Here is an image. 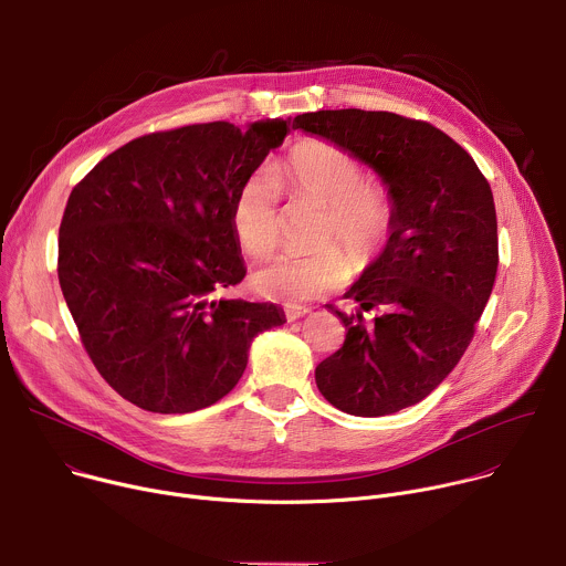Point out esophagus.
Here are the masks:
<instances>
[{
    "label": "esophagus",
    "mask_w": 566,
    "mask_h": 566,
    "mask_svg": "<svg viewBox=\"0 0 566 566\" xmlns=\"http://www.w3.org/2000/svg\"><path fill=\"white\" fill-rule=\"evenodd\" d=\"M284 313H286V319H289V322H293V319L304 317V315L308 313V308H306V306H291V304H289V306L284 308Z\"/></svg>",
    "instance_id": "obj_1"
}]
</instances>
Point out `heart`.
Here are the masks:
<instances>
[{
	"instance_id": "heart-1",
	"label": "heart",
	"mask_w": 566,
	"mask_h": 566,
	"mask_svg": "<svg viewBox=\"0 0 566 566\" xmlns=\"http://www.w3.org/2000/svg\"><path fill=\"white\" fill-rule=\"evenodd\" d=\"M277 186L291 199H311L325 206L319 223L322 247L313 253H282L266 260L255 273V289L280 302H304L343 286L352 262L333 241L350 253L358 269L371 266L391 244L398 206L391 186L367 175L363 160L345 147L306 138L295 143L275 170ZM230 230L237 247L262 258L280 239L277 188L266 172H251L230 203Z\"/></svg>"
}]
</instances>
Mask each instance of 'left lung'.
<instances>
[{
    "label": "left lung",
    "instance_id": "8db88e82",
    "mask_svg": "<svg viewBox=\"0 0 566 566\" xmlns=\"http://www.w3.org/2000/svg\"><path fill=\"white\" fill-rule=\"evenodd\" d=\"M295 129L327 138L394 190L387 251L345 293L358 313L327 304L347 329L315 367L319 394L354 417H385L423 400L461 360L500 264L491 186L446 132L391 112L322 109ZM375 311L365 323L361 313Z\"/></svg>",
    "mask_w": 566,
    "mask_h": 566
}]
</instances>
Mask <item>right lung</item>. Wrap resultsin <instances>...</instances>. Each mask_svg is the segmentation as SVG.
Listing matches in <instances>:
<instances>
[{
    "instance_id": "right-lung-1",
    "label": "right lung",
    "mask_w": 566,
    "mask_h": 566,
    "mask_svg": "<svg viewBox=\"0 0 566 566\" xmlns=\"http://www.w3.org/2000/svg\"><path fill=\"white\" fill-rule=\"evenodd\" d=\"M291 132L286 120L197 123L118 147L69 195L57 277L98 374L136 408L203 410L284 325L275 304L217 297L247 275L230 203Z\"/></svg>"
}]
</instances>
